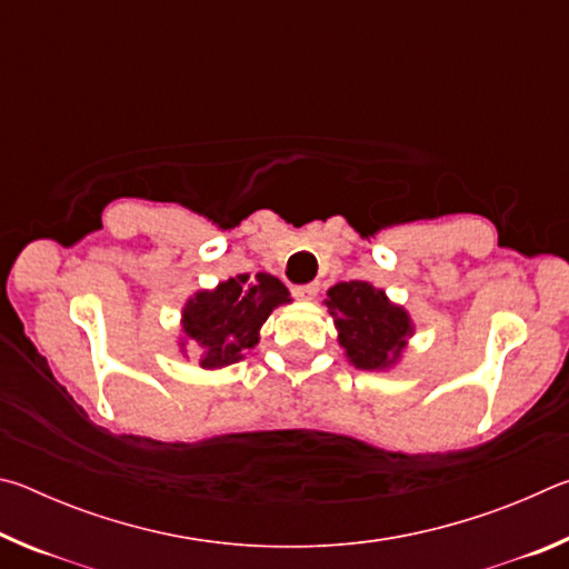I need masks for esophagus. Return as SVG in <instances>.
<instances>
[{
	"label": "esophagus",
	"instance_id": "esophagus-1",
	"mask_svg": "<svg viewBox=\"0 0 569 569\" xmlns=\"http://www.w3.org/2000/svg\"><path fill=\"white\" fill-rule=\"evenodd\" d=\"M296 298H301V301H313L316 296H319V283H306V286H296L293 288Z\"/></svg>",
	"mask_w": 569,
	"mask_h": 569
}]
</instances>
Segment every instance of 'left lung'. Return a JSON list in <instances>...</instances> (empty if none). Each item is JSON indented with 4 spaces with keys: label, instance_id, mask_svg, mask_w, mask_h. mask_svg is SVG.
Here are the masks:
<instances>
[{
    "label": "left lung",
    "instance_id": "8db88e82",
    "mask_svg": "<svg viewBox=\"0 0 569 569\" xmlns=\"http://www.w3.org/2000/svg\"><path fill=\"white\" fill-rule=\"evenodd\" d=\"M336 341L351 366L361 371H391L403 359L413 321L409 311L393 303L383 288L369 281L336 283L326 293Z\"/></svg>",
    "mask_w": 569,
    "mask_h": 569
}]
</instances>
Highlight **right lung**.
I'll return each instance as SVG.
<instances>
[{
  "label": "right lung",
  "instance_id": "obj_1",
  "mask_svg": "<svg viewBox=\"0 0 569 569\" xmlns=\"http://www.w3.org/2000/svg\"><path fill=\"white\" fill-rule=\"evenodd\" d=\"M291 303L288 288L271 273H238L216 288H200L180 311L178 349L198 346V366L218 371L238 363L261 341V326L278 306Z\"/></svg>",
  "mask_w": 569,
  "mask_h": 569
}]
</instances>
